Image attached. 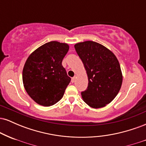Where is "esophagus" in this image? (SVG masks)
Masks as SVG:
<instances>
[{
    "mask_svg": "<svg viewBox=\"0 0 146 146\" xmlns=\"http://www.w3.org/2000/svg\"><path fill=\"white\" fill-rule=\"evenodd\" d=\"M75 80V77H73V78H72V79H71V82L72 83L74 82Z\"/></svg>",
    "mask_w": 146,
    "mask_h": 146,
    "instance_id": "1",
    "label": "esophagus"
}]
</instances>
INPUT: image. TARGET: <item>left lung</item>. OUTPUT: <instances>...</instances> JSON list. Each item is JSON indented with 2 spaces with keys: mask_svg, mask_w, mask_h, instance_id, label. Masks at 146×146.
Returning a JSON list of instances; mask_svg holds the SVG:
<instances>
[{
  "mask_svg": "<svg viewBox=\"0 0 146 146\" xmlns=\"http://www.w3.org/2000/svg\"><path fill=\"white\" fill-rule=\"evenodd\" d=\"M74 46L88 79V88L81 93L84 102L93 108L106 106L118 94L123 81L117 57L96 42L85 41Z\"/></svg>",
  "mask_w": 146,
  "mask_h": 146,
  "instance_id": "1",
  "label": "left lung"
}]
</instances>
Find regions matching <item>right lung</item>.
I'll list each match as a JSON object with an SVG mask.
<instances>
[{
  "label": "right lung",
  "mask_w": 146,
  "mask_h": 146,
  "mask_svg": "<svg viewBox=\"0 0 146 146\" xmlns=\"http://www.w3.org/2000/svg\"><path fill=\"white\" fill-rule=\"evenodd\" d=\"M69 49L66 43L48 42L33 51L23 70L25 89L35 102L51 106L62 98L71 82L62 65Z\"/></svg>",
  "instance_id": "add662e5"
}]
</instances>
